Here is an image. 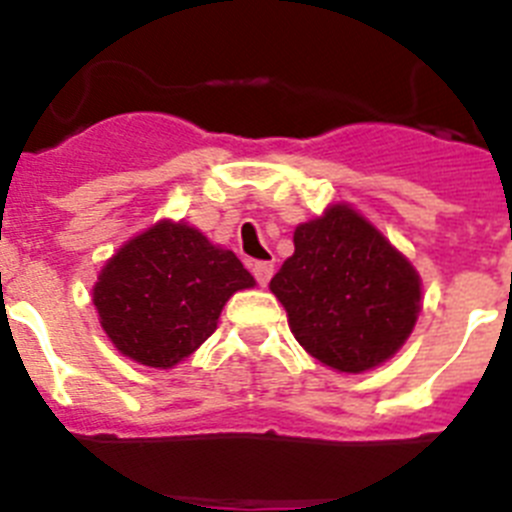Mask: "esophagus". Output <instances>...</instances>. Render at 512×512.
<instances>
[{"instance_id":"34e87169","label":"esophagus","mask_w":512,"mask_h":512,"mask_svg":"<svg viewBox=\"0 0 512 512\" xmlns=\"http://www.w3.org/2000/svg\"><path fill=\"white\" fill-rule=\"evenodd\" d=\"M251 271H253V277H256V282H259L261 287H266L269 279L274 277V264H271V261H253Z\"/></svg>"}]
</instances>
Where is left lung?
I'll list each match as a JSON object with an SVG mask.
<instances>
[{
    "mask_svg": "<svg viewBox=\"0 0 512 512\" xmlns=\"http://www.w3.org/2000/svg\"><path fill=\"white\" fill-rule=\"evenodd\" d=\"M269 287L307 354L348 374L397 354L420 310L410 261L346 205L295 230V253Z\"/></svg>",
    "mask_w": 512,
    "mask_h": 512,
    "instance_id": "obj_1",
    "label": "left lung"
}]
</instances>
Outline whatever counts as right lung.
<instances>
[{
  "mask_svg": "<svg viewBox=\"0 0 512 512\" xmlns=\"http://www.w3.org/2000/svg\"><path fill=\"white\" fill-rule=\"evenodd\" d=\"M253 287L233 251L184 223H158L104 264L94 305L117 351L169 369L215 333L223 305Z\"/></svg>",
  "mask_w": 512,
  "mask_h": 512,
  "instance_id": "obj_1",
  "label": "right lung"
}]
</instances>
